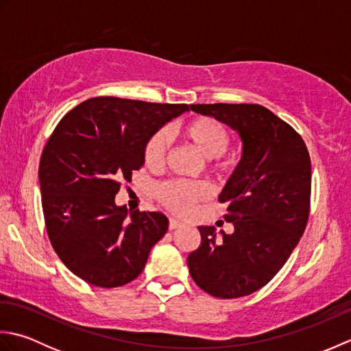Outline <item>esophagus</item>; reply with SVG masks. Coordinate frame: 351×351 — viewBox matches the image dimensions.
Masks as SVG:
<instances>
[{
    "label": "esophagus",
    "mask_w": 351,
    "mask_h": 351,
    "mask_svg": "<svg viewBox=\"0 0 351 351\" xmlns=\"http://www.w3.org/2000/svg\"><path fill=\"white\" fill-rule=\"evenodd\" d=\"M181 226H182V223L180 220H175V219H170L169 220V229L170 230L178 229V228H181Z\"/></svg>",
    "instance_id": "1"
}]
</instances>
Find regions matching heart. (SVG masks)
<instances>
[{"label":"heart","mask_w":351,"mask_h":351,"mask_svg":"<svg viewBox=\"0 0 351 351\" xmlns=\"http://www.w3.org/2000/svg\"><path fill=\"white\" fill-rule=\"evenodd\" d=\"M181 138L191 147L211 160V171L215 175H223L235 167V156L226 154L230 145V131L217 119L213 117H195L184 123L180 128ZM169 147L167 134L164 130L154 132L146 140L143 147V161L147 169H160L166 161ZM160 202L169 211L185 215L200 200L208 197V187L200 182L170 181L161 184L156 190Z\"/></svg>","instance_id":"1"}]
</instances>
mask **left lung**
<instances>
[{
	"mask_svg": "<svg viewBox=\"0 0 351 351\" xmlns=\"http://www.w3.org/2000/svg\"><path fill=\"white\" fill-rule=\"evenodd\" d=\"M238 131L243 156L219 200L234 232L200 226L187 264L210 295L238 299L265 287L299 243L311 210V158L302 136L258 104H195Z\"/></svg>",
	"mask_w": 351,
	"mask_h": 351,
	"instance_id": "8db88e82",
	"label": "left lung"
}]
</instances>
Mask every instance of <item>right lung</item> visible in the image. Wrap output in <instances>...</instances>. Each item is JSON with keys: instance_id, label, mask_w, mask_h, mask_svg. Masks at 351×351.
<instances>
[{"instance_id": "obj_1", "label": "right lung", "mask_w": 351, "mask_h": 351, "mask_svg": "<svg viewBox=\"0 0 351 351\" xmlns=\"http://www.w3.org/2000/svg\"><path fill=\"white\" fill-rule=\"evenodd\" d=\"M189 110L113 96L66 113L43 147L39 181L45 226L62 263L95 287L116 288L143 271L169 220L161 213L117 206L122 181L143 166L146 140Z\"/></svg>"}]
</instances>
